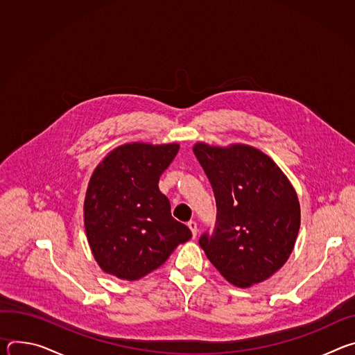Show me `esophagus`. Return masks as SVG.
<instances>
[{
    "label": "esophagus",
    "mask_w": 355,
    "mask_h": 355,
    "mask_svg": "<svg viewBox=\"0 0 355 355\" xmlns=\"http://www.w3.org/2000/svg\"><path fill=\"white\" fill-rule=\"evenodd\" d=\"M188 227L191 229L192 236L196 237V233H198V225H196V222H195V220H189V222H188Z\"/></svg>",
    "instance_id": "1"
}]
</instances>
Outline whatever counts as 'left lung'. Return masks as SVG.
<instances>
[{"instance_id": "1", "label": "left lung", "mask_w": 355, "mask_h": 355, "mask_svg": "<svg viewBox=\"0 0 355 355\" xmlns=\"http://www.w3.org/2000/svg\"><path fill=\"white\" fill-rule=\"evenodd\" d=\"M193 153L216 200L214 230L199 245L215 268L240 288L263 282L289 259L300 226L296 192L260 150L196 143Z\"/></svg>"}]
</instances>
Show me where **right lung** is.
<instances>
[{
    "label": "right lung",
    "mask_w": 355,
    "mask_h": 355,
    "mask_svg": "<svg viewBox=\"0 0 355 355\" xmlns=\"http://www.w3.org/2000/svg\"><path fill=\"white\" fill-rule=\"evenodd\" d=\"M173 144H123L103 160L84 202L87 239L98 266L121 279L136 281L166 263L192 237L171 216L159 180L178 153Z\"/></svg>",
    "instance_id": "right-lung-1"
}]
</instances>
